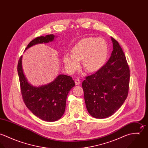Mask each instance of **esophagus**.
<instances>
[{"instance_id":"esophagus-1","label":"esophagus","mask_w":148,"mask_h":148,"mask_svg":"<svg viewBox=\"0 0 148 148\" xmlns=\"http://www.w3.org/2000/svg\"><path fill=\"white\" fill-rule=\"evenodd\" d=\"M75 84L76 85H79L80 84V80H79V79H76L75 80Z\"/></svg>"}]
</instances>
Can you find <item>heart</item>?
Masks as SVG:
<instances>
[{
    "mask_svg": "<svg viewBox=\"0 0 148 148\" xmlns=\"http://www.w3.org/2000/svg\"><path fill=\"white\" fill-rule=\"evenodd\" d=\"M108 46L103 38H89L78 42L72 49V54L66 53L63 57L65 66L69 73H74L83 66L89 72L100 70L106 64Z\"/></svg>",
    "mask_w": 148,
    "mask_h": 148,
    "instance_id": "1",
    "label": "heart"
}]
</instances>
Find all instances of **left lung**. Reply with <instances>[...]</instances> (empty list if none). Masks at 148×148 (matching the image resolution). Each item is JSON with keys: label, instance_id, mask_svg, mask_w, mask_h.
<instances>
[{"label": "left lung", "instance_id": "left-lung-1", "mask_svg": "<svg viewBox=\"0 0 148 148\" xmlns=\"http://www.w3.org/2000/svg\"><path fill=\"white\" fill-rule=\"evenodd\" d=\"M113 51L107 63L95 73L86 76L82 83L89 113L97 119L114 114L124 104L128 95L130 70L125 55L111 37Z\"/></svg>", "mask_w": 148, "mask_h": 148}]
</instances>
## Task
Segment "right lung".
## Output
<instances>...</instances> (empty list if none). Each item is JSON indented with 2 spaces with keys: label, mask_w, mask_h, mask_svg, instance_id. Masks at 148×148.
Segmentation results:
<instances>
[{
  "label": "right lung",
  "mask_w": 148,
  "mask_h": 148,
  "mask_svg": "<svg viewBox=\"0 0 148 148\" xmlns=\"http://www.w3.org/2000/svg\"><path fill=\"white\" fill-rule=\"evenodd\" d=\"M55 36L48 35L38 37L29 42L25 50L31 47L42 43L51 42ZM22 56L18 64L21 96L24 103L31 112L44 121H56L64 114L67 95L75 86L72 77L59 75L51 83L35 86L28 83L22 69Z\"/></svg>",
  "instance_id": "right-lung-1"
}]
</instances>
